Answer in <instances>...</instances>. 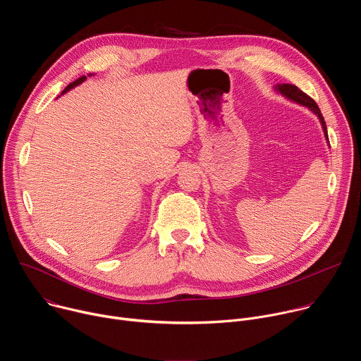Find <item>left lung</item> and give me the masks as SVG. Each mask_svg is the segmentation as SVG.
I'll return each instance as SVG.
<instances>
[{
  "instance_id": "left-lung-1",
  "label": "left lung",
  "mask_w": 361,
  "mask_h": 361,
  "mask_svg": "<svg viewBox=\"0 0 361 361\" xmlns=\"http://www.w3.org/2000/svg\"><path fill=\"white\" fill-rule=\"evenodd\" d=\"M276 90H277V92H280V94H283L284 97H287V98L293 99L294 102H297V104L304 106V107H307V109H310V111H313V113L319 117V120H320V123H322V127H323V131H324V135H326V138L329 140L324 117H323V114H322L319 106L316 104V101H314L312 97H308L305 92H302L298 87H295V85H293V84H279V85L276 87Z\"/></svg>"
}]
</instances>
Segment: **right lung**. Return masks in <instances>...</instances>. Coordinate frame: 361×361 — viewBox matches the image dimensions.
<instances>
[{
	"label": "right lung",
	"mask_w": 361,
	"mask_h": 361,
	"mask_svg": "<svg viewBox=\"0 0 361 361\" xmlns=\"http://www.w3.org/2000/svg\"><path fill=\"white\" fill-rule=\"evenodd\" d=\"M90 75H91V74H90ZM85 80H87V77H85V75H82V77H80V78H78V80H75V81H73V82H71V84H68V85H67V87H66V88H64V91H63V92H61V94H64V92H67V91H70V90H71V88H74V87H77V85H78V84H81V82H82V81H85Z\"/></svg>",
	"instance_id": "right-lung-1"
}]
</instances>
